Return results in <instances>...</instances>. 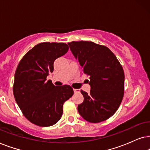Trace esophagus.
Listing matches in <instances>:
<instances>
[{
  "mask_svg": "<svg viewBox=\"0 0 150 150\" xmlns=\"http://www.w3.org/2000/svg\"><path fill=\"white\" fill-rule=\"evenodd\" d=\"M73 91H74V92H75V93H79V90L76 89V88H74Z\"/></svg>",
  "mask_w": 150,
  "mask_h": 150,
  "instance_id": "34e87169",
  "label": "esophagus"
}]
</instances>
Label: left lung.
Instances as JSON below:
<instances>
[{
    "instance_id": "1",
    "label": "left lung",
    "mask_w": 150,
    "mask_h": 150,
    "mask_svg": "<svg viewBox=\"0 0 150 150\" xmlns=\"http://www.w3.org/2000/svg\"><path fill=\"white\" fill-rule=\"evenodd\" d=\"M72 53L90 77L89 93L81 91L79 113L86 121L99 123L116 112L124 95V71L115 55L105 46L89 41L69 42Z\"/></svg>"
}]
</instances>
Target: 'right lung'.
<instances>
[{
  "mask_svg": "<svg viewBox=\"0 0 150 150\" xmlns=\"http://www.w3.org/2000/svg\"><path fill=\"white\" fill-rule=\"evenodd\" d=\"M62 42H42L24 55L15 73L13 93L23 115L40 127L54 125L61 119L63 105L73 96L71 86H56L47 80L57 57L68 52Z\"/></svg>",
  "mask_w": 150,
  "mask_h": 150,
  "instance_id": "add662e5",
  "label": "right lung"
}]
</instances>
